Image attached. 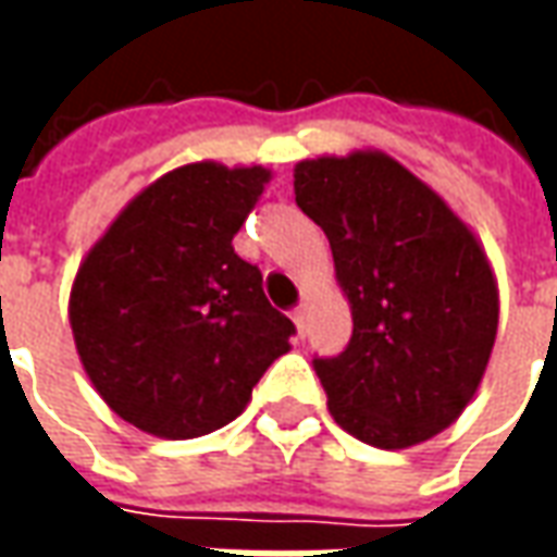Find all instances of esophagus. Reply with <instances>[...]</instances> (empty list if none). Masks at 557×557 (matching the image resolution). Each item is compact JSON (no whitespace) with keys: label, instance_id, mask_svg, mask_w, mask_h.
Instances as JSON below:
<instances>
[{"label":"esophagus","instance_id":"34e87169","mask_svg":"<svg viewBox=\"0 0 557 557\" xmlns=\"http://www.w3.org/2000/svg\"><path fill=\"white\" fill-rule=\"evenodd\" d=\"M307 315H310V307H307V304H301V307L292 313V322H295V327H298V334H301V337L307 334Z\"/></svg>","mask_w":557,"mask_h":557}]
</instances>
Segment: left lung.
<instances>
[{
  "mask_svg": "<svg viewBox=\"0 0 557 557\" xmlns=\"http://www.w3.org/2000/svg\"><path fill=\"white\" fill-rule=\"evenodd\" d=\"M295 202L322 226L351 339L315 361L327 409L358 442L406 450L478 394L498 334V280L466 220L379 148L295 163Z\"/></svg>",
  "mask_w": 557,
  "mask_h": 557,
  "instance_id": "1",
  "label": "left lung"
}]
</instances>
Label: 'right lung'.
<instances>
[{
    "instance_id": "1",
    "label": "right lung",
    "mask_w": 557,
    "mask_h": 557,
    "mask_svg": "<svg viewBox=\"0 0 557 557\" xmlns=\"http://www.w3.org/2000/svg\"><path fill=\"white\" fill-rule=\"evenodd\" d=\"M271 182L265 166L196 160L143 187L83 256L67 298L79 363L110 409L182 442L238 418L292 349L232 238Z\"/></svg>"
}]
</instances>
